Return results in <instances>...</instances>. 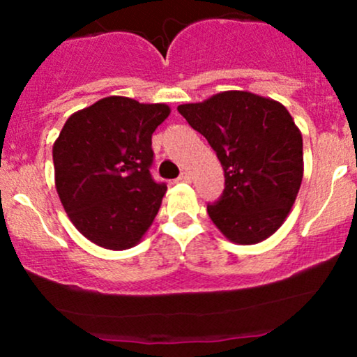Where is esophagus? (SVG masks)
Returning <instances> with one entry per match:
<instances>
[{"label": "esophagus", "instance_id": "obj_1", "mask_svg": "<svg viewBox=\"0 0 357 357\" xmlns=\"http://www.w3.org/2000/svg\"><path fill=\"white\" fill-rule=\"evenodd\" d=\"M179 179H181V181H184V183H190L191 181V174L188 173V171H184V173L179 174Z\"/></svg>", "mask_w": 357, "mask_h": 357}]
</instances>
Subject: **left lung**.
<instances>
[{"mask_svg": "<svg viewBox=\"0 0 357 357\" xmlns=\"http://www.w3.org/2000/svg\"><path fill=\"white\" fill-rule=\"evenodd\" d=\"M206 137L225 171V190L208 215L233 243L264 241L282 227L304 176L302 134L280 102L228 90L178 105Z\"/></svg>", "mask_w": 357, "mask_h": 357, "instance_id": "1", "label": "left lung"}]
</instances>
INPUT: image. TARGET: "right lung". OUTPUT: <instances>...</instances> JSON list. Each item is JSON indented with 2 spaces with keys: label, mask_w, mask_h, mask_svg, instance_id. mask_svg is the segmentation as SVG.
I'll list each match as a JSON object with an SVG mask.
<instances>
[{
  "label": "right lung",
  "mask_w": 357,
  "mask_h": 357,
  "mask_svg": "<svg viewBox=\"0 0 357 357\" xmlns=\"http://www.w3.org/2000/svg\"><path fill=\"white\" fill-rule=\"evenodd\" d=\"M169 112L166 104L105 97L72 114L53 144L60 202L99 247H134L158 215L167 186L151 176V137Z\"/></svg>",
  "instance_id": "right-lung-1"
}]
</instances>
